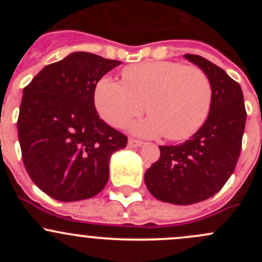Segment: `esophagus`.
<instances>
[{
  "label": "esophagus",
  "instance_id": "34e87169",
  "mask_svg": "<svg viewBox=\"0 0 262 262\" xmlns=\"http://www.w3.org/2000/svg\"><path fill=\"white\" fill-rule=\"evenodd\" d=\"M142 144H143V142L138 141V139H129L128 141V147H130V148L141 147Z\"/></svg>",
  "mask_w": 262,
  "mask_h": 262
}]
</instances>
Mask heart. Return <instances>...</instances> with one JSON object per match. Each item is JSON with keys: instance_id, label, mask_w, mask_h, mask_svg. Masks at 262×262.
<instances>
[{"instance_id": "heart-1", "label": "heart", "mask_w": 262, "mask_h": 262, "mask_svg": "<svg viewBox=\"0 0 262 262\" xmlns=\"http://www.w3.org/2000/svg\"><path fill=\"white\" fill-rule=\"evenodd\" d=\"M123 81L101 78L95 89V106L100 116L123 128L144 112V120L132 132L143 137H165L181 141L195 133L209 114L212 82L196 66L171 60H148L124 68Z\"/></svg>"}]
</instances>
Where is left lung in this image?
I'll return each mask as SVG.
<instances>
[{
  "label": "left lung",
  "mask_w": 262,
  "mask_h": 262,
  "mask_svg": "<svg viewBox=\"0 0 262 262\" xmlns=\"http://www.w3.org/2000/svg\"><path fill=\"white\" fill-rule=\"evenodd\" d=\"M184 57L202 68L212 82L209 115L186 142L160 146V158L144 173L150 194L176 205L207 200L228 181L241 153L247 116L244 94L236 81L200 55Z\"/></svg>",
  "instance_id": "obj_1"
}]
</instances>
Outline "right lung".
<instances>
[{"mask_svg": "<svg viewBox=\"0 0 262 262\" xmlns=\"http://www.w3.org/2000/svg\"><path fill=\"white\" fill-rule=\"evenodd\" d=\"M75 52L46 66L24 89L17 119L24 165L34 184L59 202L99 194L109 180L110 157L128 138L100 119L95 89L120 64Z\"/></svg>", "mask_w": 262, "mask_h": 262, "instance_id": "1", "label": "right lung"}]
</instances>
